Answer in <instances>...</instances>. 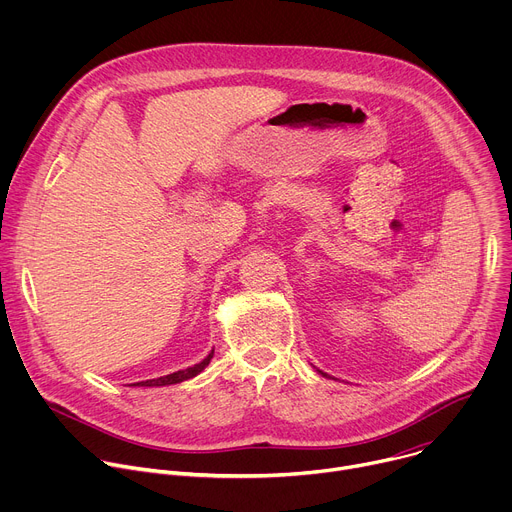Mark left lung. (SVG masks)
I'll return each instance as SVG.
<instances>
[{"label": "left lung", "instance_id": "1", "mask_svg": "<svg viewBox=\"0 0 512 512\" xmlns=\"http://www.w3.org/2000/svg\"><path fill=\"white\" fill-rule=\"evenodd\" d=\"M320 373H322V371H320ZM322 375H324V373H322ZM324 377H326V375H324Z\"/></svg>", "mask_w": 512, "mask_h": 512}]
</instances>
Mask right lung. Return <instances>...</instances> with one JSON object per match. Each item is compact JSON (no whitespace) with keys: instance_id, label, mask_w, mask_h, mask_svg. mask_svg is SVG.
Returning a JSON list of instances; mask_svg holds the SVG:
<instances>
[{"instance_id":"right-lung-1","label":"right lung","mask_w":512,"mask_h":512,"mask_svg":"<svg viewBox=\"0 0 512 512\" xmlns=\"http://www.w3.org/2000/svg\"><path fill=\"white\" fill-rule=\"evenodd\" d=\"M212 354H214V350H212V352H210L202 362L194 364V367H188V369H184V371H178V373H172V375H166V377H160V379L141 381V383H135V385H137V387H166V385H176V383L188 381V379L196 377L198 373H202V371L208 367V362H210Z\"/></svg>"}]
</instances>
